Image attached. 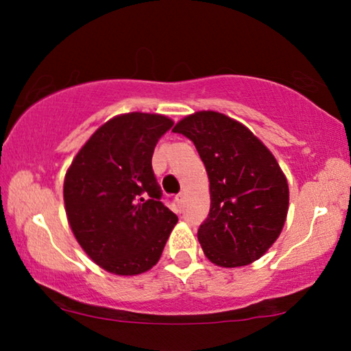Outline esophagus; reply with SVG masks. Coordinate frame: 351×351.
Masks as SVG:
<instances>
[{"instance_id": "obj_1", "label": "esophagus", "mask_w": 351, "mask_h": 351, "mask_svg": "<svg viewBox=\"0 0 351 351\" xmlns=\"http://www.w3.org/2000/svg\"><path fill=\"white\" fill-rule=\"evenodd\" d=\"M184 198H185L184 193H179V195H177V196H176V199H177V204L182 206V203H184Z\"/></svg>"}]
</instances>
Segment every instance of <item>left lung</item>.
<instances>
[{
  "mask_svg": "<svg viewBox=\"0 0 351 351\" xmlns=\"http://www.w3.org/2000/svg\"><path fill=\"white\" fill-rule=\"evenodd\" d=\"M172 131L195 143L209 177L210 209L198 228L206 257L219 267H243L280 237L289 189L271 152L241 123L198 112Z\"/></svg>",
  "mask_w": 351,
  "mask_h": 351,
  "instance_id": "obj_1",
  "label": "left lung"
}]
</instances>
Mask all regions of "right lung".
Wrapping results in <instances>:
<instances>
[{"instance_id":"right-lung-1","label":"right lung","mask_w":351,"mask_h":351,"mask_svg":"<svg viewBox=\"0 0 351 351\" xmlns=\"http://www.w3.org/2000/svg\"><path fill=\"white\" fill-rule=\"evenodd\" d=\"M169 118L126 113L95 131L75 156L64 182L69 223L93 261L114 275H138L160 261L177 223L162 204L152 167Z\"/></svg>"}]
</instances>
